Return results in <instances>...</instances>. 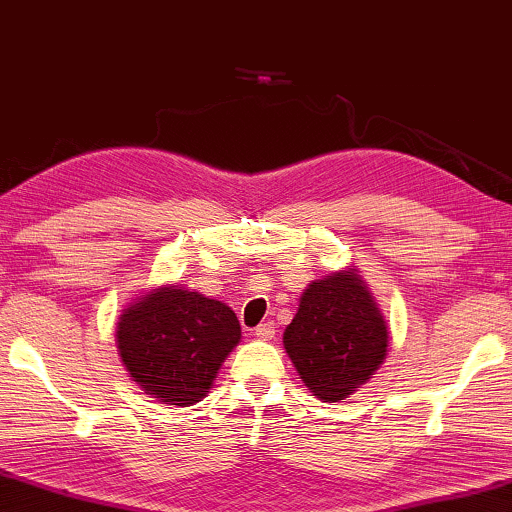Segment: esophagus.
I'll return each mask as SVG.
<instances>
[{
	"mask_svg": "<svg viewBox=\"0 0 512 512\" xmlns=\"http://www.w3.org/2000/svg\"><path fill=\"white\" fill-rule=\"evenodd\" d=\"M274 333H276V324L274 322H263V324H258L256 329H254V335H256L258 340H272Z\"/></svg>",
	"mask_w": 512,
	"mask_h": 512,
	"instance_id": "esophagus-1",
	"label": "esophagus"
}]
</instances>
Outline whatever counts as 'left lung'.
Masks as SVG:
<instances>
[{
    "instance_id": "obj_1",
    "label": "left lung",
    "mask_w": 512,
    "mask_h": 512,
    "mask_svg": "<svg viewBox=\"0 0 512 512\" xmlns=\"http://www.w3.org/2000/svg\"><path fill=\"white\" fill-rule=\"evenodd\" d=\"M283 345L317 399L340 401L379 370L388 329L360 276L335 272L301 295Z\"/></svg>"
}]
</instances>
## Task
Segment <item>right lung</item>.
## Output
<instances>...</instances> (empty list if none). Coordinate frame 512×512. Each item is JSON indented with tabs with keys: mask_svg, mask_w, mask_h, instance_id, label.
Wrapping results in <instances>:
<instances>
[{
	"mask_svg": "<svg viewBox=\"0 0 512 512\" xmlns=\"http://www.w3.org/2000/svg\"><path fill=\"white\" fill-rule=\"evenodd\" d=\"M238 342L229 306L177 286L142 295L117 324V349L133 381L170 406L204 399Z\"/></svg>",
	"mask_w": 512,
	"mask_h": 512,
	"instance_id": "obj_1",
	"label": "right lung"
}]
</instances>
